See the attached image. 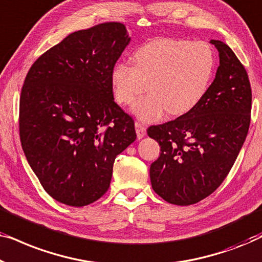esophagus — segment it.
<instances>
[{
  "label": "esophagus",
  "mask_w": 262,
  "mask_h": 262,
  "mask_svg": "<svg viewBox=\"0 0 262 262\" xmlns=\"http://www.w3.org/2000/svg\"><path fill=\"white\" fill-rule=\"evenodd\" d=\"M135 127H136V132H137V138L138 139H142L145 136V131H146L145 126L143 124L137 123V121H136Z\"/></svg>",
  "instance_id": "obj_1"
}]
</instances>
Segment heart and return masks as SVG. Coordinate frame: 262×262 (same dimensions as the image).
I'll return each mask as SVG.
<instances>
[{"instance_id":"b5f03b06","label":"heart","mask_w":262,"mask_h":262,"mask_svg":"<svg viewBox=\"0 0 262 262\" xmlns=\"http://www.w3.org/2000/svg\"><path fill=\"white\" fill-rule=\"evenodd\" d=\"M212 49L204 41L159 39L143 45L132 56V67L118 63L111 73L113 93L121 105L144 121L160 119L164 113L182 116L204 98L213 73Z\"/></svg>"}]
</instances>
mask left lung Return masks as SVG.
Segmentation results:
<instances>
[{
	"label": "left lung",
	"instance_id": "1",
	"mask_svg": "<svg viewBox=\"0 0 262 262\" xmlns=\"http://www.w3.org/2000/svg\"><path fill=\"white\" fill-rule=\"evenodd\" d=\"M216 77L189 112L148 128L160 144L150 166L152 189L175 205H192L220 187L235 163L250 124L252 89L234 51L221 40Z\"/></svg>",
	"mask_w": 262,
	"mask_h": 262
}]
</instances>
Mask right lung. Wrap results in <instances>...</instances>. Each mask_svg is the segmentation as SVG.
I'll return each instance as SVG.
<instances>
[{
  "instance_id": "add662e5",
  "label": "right lung",
  "mask_w": 262,
  "mask_h": 262,
  "mask_svg": "<svg viewBox=\"0 0 262 262\" xmlns=\"http://www.w3.org/2000/svg\"><path fill=\"white\" fill-rule=\"evenodd\" d=\"M130 41L119 23L76 31L39 57L25 78L21 145L57 202L81 207L101 198L117 155L137 138L132 118L114 102L111 82Z\"/></svg>"
}]
</instances>
